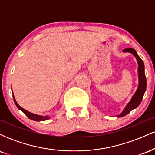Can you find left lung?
<instances>
[{
	"label": "left lung",
	"instance_id": "obj_1",
	"mask_svg": "<svg viewBox=\"0 0 155 155\" xmlns=\"http://www.w3.org/2000/svg\"><path fill=\"white\" fill-rule=\"evenodd\" d=\"M124 52H129L133 54V56L136 58L137 63H138V85L137 90L133 94L131 99L126 104L125 107L122 110L120 114L117 115V117H122L126 116L132 110L135 109L139 106L143 99L144 95L146 89H147V79H146L145 72H144V63L143 60L139 58L136 51L133 48H127L123 49Z\"/></svg>",
	"mask_w": 155,
	"mask_h": 155
}]
</instances>
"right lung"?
Listing matches in <instances>:
<instances>
[{
    "label": "right lung",
    "mask_w": 155,
    "mask_h": 155,
    "mask_svg": "<svg viewBox=\"0 0 155 155\" xmlns=\"http://www.w3.org/2000/svg\"><path fill=\"white\" fill-rule=\"evenodd\" d=\"M13 98H14V101H15V104L16 106H17V107L18 108L20 111H22L23 113H24L25 114L26 116L28 117V118L31 119V120H33V121H37V122H40V121H45V120H49V119H50V116H41V115L35 114L31 113V112L27 111V110L25 109V108L21 107V106H19L18 104H17V101H16L14 94H13Z\"/></svg>",
    "instance_id": "add662e5"
}]
</instances>
